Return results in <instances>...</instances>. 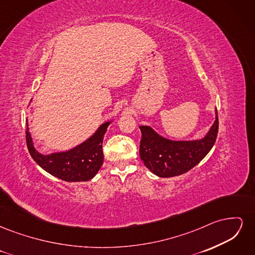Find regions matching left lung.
Returning a JSON list of instances; mask_svg holds the SVG:
<instances>
[{
  "mask_svg": "<svg viewBox=\"0 0 255 255\" xmlns=\"http://www.w3.org/2000/svg\"><path fill=\"white\" fill-rule=\"evenodd\" d=\"M218 114L210 132L201 140L172 141L156 134L150 127H140L139 155L144 166L160 177L180 175L190 170L211 151L218 134Z\"/></svg>",
  "mask_w": 255,
  "mask_h": 255,
  "instance_id": "left-lung-1",
  "label": "left lung"
}]
</instances>
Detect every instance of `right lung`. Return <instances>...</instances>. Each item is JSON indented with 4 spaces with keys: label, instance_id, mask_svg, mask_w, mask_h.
Returning a JSON list of instances; mask_svg holds the SVG:
<instances>
[{
    "label": "right lung",
    "instance_id": "obj_1",
    "mask_svg": "<svg viewBox=\"0 0 255 255\" xmlns=\"http://www.w3.org/2000/svg\"><path fill=\"white\" fill-rule=\"evenodd\" d=\"M109 126L110 122L104 123L94 136L76 148L67 152L53 153L51 155H42L35 150L32 137L26 130L27 149L30 156L38 165L58 179L66 182L89 181L103 165L102 143Z\"/></svg>",
    "mask_w": 255,
    "mask_h": 255
}]
</instances>
